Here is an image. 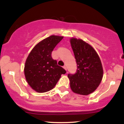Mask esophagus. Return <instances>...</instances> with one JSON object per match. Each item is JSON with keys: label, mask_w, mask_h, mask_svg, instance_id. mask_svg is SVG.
Returning a JSON list of instances; mask_svg holds the SVG:
<instances>
[{"label": "esophagus", "mask_w": 124, "mask_h": 124, "mask_svg": "<svg viewBox=\"0 0 124 124\" xmlns=\"http://www.w3.org/2000/svg\"><path fill=\"white\" fill-rule=\"evenodd\" d=\"M63 68H64V69H65V70H67V66L64 65V66H63Z\"/></svg>", "instance_id": "esophagus-1"}]
</instances>
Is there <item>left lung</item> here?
Masks as SVG:
<instances>
[{
	"instance_id": "obj_1",
	"label": "left lung",
	"mask_w": 124,
	"mask_h": 124,
	"mask_svg": "<svg viewBox=\"0 0 124 124\" xmlns=\"http://www.w3.org/2000/svg\"><path fill=\"white\" fill-rule=\"evenodd\" d=\"M73 51L77 72L68 74L70 89L76 94L87 95L94 92L101 84L103 70L101 59L94 48L81 39H70Z\"/></svg>"
}]
</instances>
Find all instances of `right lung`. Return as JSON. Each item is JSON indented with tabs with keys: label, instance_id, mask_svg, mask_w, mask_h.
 I'll use <instances>...</instances> for the list:
<instances>
[{
	"label": "right lung",
	"instance_id": "1",
	"mask_svg": "<svg viewBox=\"0 0 124 124\" xmlns=\"http://www.w3.org/2000/svg\"><path fill=\"white\" fill-rule=\"evenodd\" d=\"M63 37L51 35L32 49L25 62L24 74L27 82L38 93H45L55 87L66 71L52 58L54 48Z\"/></svg>",
	"mask_w": 124,
	"mask_h": 124
}]
</instances>
